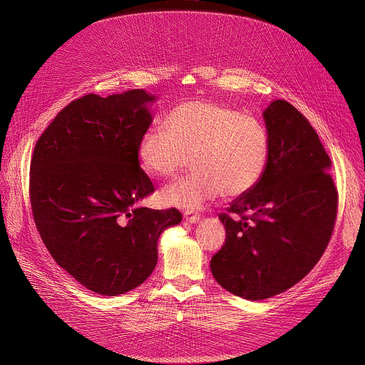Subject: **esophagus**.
<instances>
[{"mask_svg": "<svg viewBox=\"0 0 365 365\" xmlns=\"http://www.w3.org/2000/svg\"><path fill=\"white\" fill-rule=\"evenodd\" d=\"M183 217H185V220H187L190 223H197L201 219V215L194 212V210H185Z\"/></svg>", "mask_w": 365, "mask_h": 365, "instance_id": "1", "label": "esophagus"}]
</instances>
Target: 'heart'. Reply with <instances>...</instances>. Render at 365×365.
I'll list each match as a JSON object with an SVG mask.
<instances>
[{
  "label": "heart",
  "mask_w": 365,
  "mask_h": 365,
  "mask_svg": "<svg viewBox=\"0 0 365 365\" xmlns=\"http://www.w3.org/2000/svg\"><path fill=\"white\" fill-rule=\"evenodd\" d=\"M190 163L183 179L164 187L165 204L198 208L217 195L238 198L253 190L271 158L266 125L250 113L215 102L189 101L173 108L163 128L146 130L138 160L155 178H171Z\"/></svg>",
  "instance_id": "b5f03b06"
}]
</instances>
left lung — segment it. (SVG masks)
<instances>
[{"label":"left lung","mask_w":365,"mask_h":365,"mask_svg":"<svg viewBox=\"0 0 365 365\" xmlns=\"http://www.w3.org/2000/svg\"><path fill=\"white\" fill-rule=\"evenodd\" d=\"M271 158L260 183L219 219L226 240L210 267L225 290L248 300L277 296L308 275L327 248L339 194L330 157L292 103L264 112Z\"/></svg>","instance_id":"8db88e82"}]
</instances>
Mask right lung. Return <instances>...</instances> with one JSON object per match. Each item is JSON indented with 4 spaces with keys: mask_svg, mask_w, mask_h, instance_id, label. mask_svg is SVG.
Here are the masks:
<instances>
[{
    "mask_svg": "<svg viewBox=\"0 0 365 365\" xmlns=\"http://www.w3.org/2000/svg\"><path fill=\"white\" fill-rule=\"evenodd\" d=\"M152 101L145 90L75 99L38 138L31 158V208L43 242L57 264L102 296L145 282L163 229L182 222L178 208L134 207L155 190L138 160Z\"/></svg>",
    "mask_w": 365,
    "mask_h": 365,
    "instance_id": "add662e5",
    "label": "right lung"
}]
</instances>
